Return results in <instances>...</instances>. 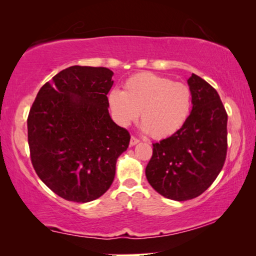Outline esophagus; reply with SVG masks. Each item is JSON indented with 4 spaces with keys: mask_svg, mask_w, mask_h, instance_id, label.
Masks as SVG:
<instances>
[{
    "mask_svg": "<svg viewBox=\"0 0 256 256\" xmlns=\"http://www.w3.org/2000/svg\"><path fill=\"white\" fill-rule=\"evenodd\" d=\"M136 144H138V138H136V136H131V140H130V144L133 146H136Z\"/></svg>",
    "mask_w": 256,
    "mask_h": 256,
    "instance_id": "obj_1",
    "label": "esophagus"
}]
</instances>
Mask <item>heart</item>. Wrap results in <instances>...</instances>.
<instances>
[{"label": "heart", "instance_id": "b5f03b06", "mask_svg": "<svg viewBox=\"0 0 256 256\" xmlns=\"http://www.w3.org/2000/svg\"><path fill=\"white\" fill-rule=\"evenodd\" d=\"M108 104L116 122L128 126L140 112L142 130L157 140L174 136L184 126L192 110L188 86L170 78L142 72L126 80L124 92L112 89Z\"/></svg>", "mask_w": 256, "mask_h": 256}]
</instances>
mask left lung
<instances>
[{
    "label": "left lung",
    "instance_id": "left-lung-1",
    "mask_svg": "<svg viewBox=\"0 0 256 256\" xmlns=\"http://www.w3.org/2000/svg\"><path fill=\"white\" fill-rule=\"evenodd\" d=\"M188 84L193 100L190 118L174 136L152 144L146 168L149 184L175 201L190 200L209 188L227 154L228 115L218 92L194 73Z\"/></svg>",
    "mask_w": 256,
    "mask_h": 256
}]
</instances>
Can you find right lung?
<instances>
[{"label": "right lung", "mask_w": 256, "mask_h": 256, "mask_svg": "<svg viewBox=\"0 0 256 256\" xmlns=\"http://www.w3.org/2000/svg\"><path fill=\"white\" fill-rule=\"evenodd\" d=\"M114 73L74 66L42 86L30 108L28 144L40 178L58 196L86 203L110 188L130 133L112 122L108 98Z\"/></svg>", "instance_id": "obj_1"}]
</instances>
